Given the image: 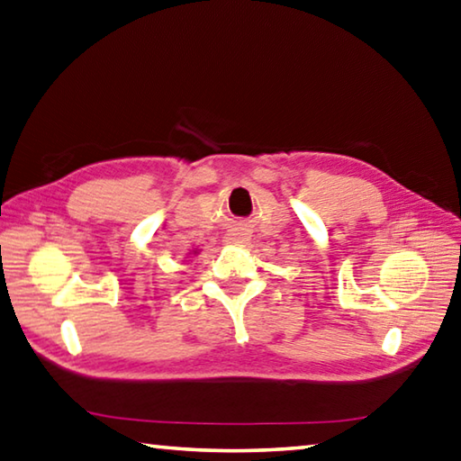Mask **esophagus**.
<instances>
[{
    "mask_svg": "<svg viewBox=\"0 0 461 461\" xmlns=\"http://www.w3.org/2000/svg\"><path fill=\"white\" fill-rule=\"evenodd\" d=\"M223 241H225V244H230V246H244L249 241V233L244 231V230H231V231L225 233Z\"/></svg>",
    "mask_w": 461,
    "mask_h": 461,
    "instance_id": "obj_1",
    "label": "esophagus"
}]
</instances>
